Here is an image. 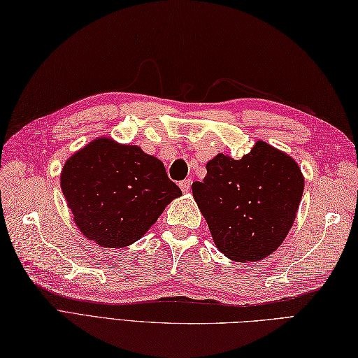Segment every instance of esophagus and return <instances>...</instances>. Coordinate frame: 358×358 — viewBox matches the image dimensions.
I'll list each match as a JSON object with an SVG mask.
<instances>
[{"label":"esophagus","mask_w":358,"mask_h":358,"mask_svg":"<svg viewBox=\"0 0 358 358\" xmlns=\"http://www.w3.org/2000/svg\"><path fill=\"white\" fill-rule=\"evenodd\" d=\"M179 187L183 192H188L189 188H191V179H183L179 182Z\"/></svg>","instance_id":"esophagus-1"}]
</instances>
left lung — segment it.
I'll use <instances>...</instances> for the list:
<instances>
[{
	"mask_svg": "<svg viewBox=\"0 0 358 358\" xmlns=\"http://www.w3.org/2000/svg\"><path fill=\"white\" fill-rule=\"evenodd\" d=\"M192 196L214 243L231 260L255 262L278 248L292 227L304 179L298 164L265 141L241 159L223 153L206 164Z\"/></svg>",
	"mask_w": 358,
	"mask_h": 358,
	"instance_id": "left-lung-1",
	"label": "left lung"
}]
</instances>
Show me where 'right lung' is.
<instances>
[{
  "label": "right lung",
  "instance_id": "1",
  "mask_svg": "<svg viewBox=\"0 0 358 358\" xmlns=\"http://www.w3.org/2000/svg\"><path fill=\"white\" fill-rule=\"evenodd\" d=\"M62 191L83 235L110 248L138 241L182 194L159 159L110 138L92 141L66 161Z\"/></svg>",
  "mask_w": 358,
  "mask_h": 358
}]
</instances>
